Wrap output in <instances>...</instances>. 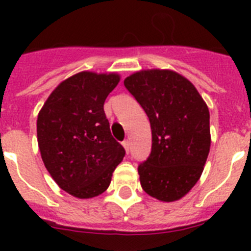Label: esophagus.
<instances>
[{
    "mask_svg": "<svg viewBox=\"0 0 251 251\" xmlns=\"http://www.w3.org/2000/svg\"><path fill=\"white\" fill-rule=\"evenodd\" d=\"M122 146H123L124 150L127 151V152H128V151H129V142H128V141H123V142H122Z\"/></svg>",
    "mask_w": 251,
    "mask_h": 251,
    "instance_id": "1",
    "label": "esophagus"
}]
</instances>
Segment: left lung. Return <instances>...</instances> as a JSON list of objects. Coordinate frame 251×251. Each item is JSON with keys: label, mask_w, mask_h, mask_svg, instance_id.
Here are the masks:
<instances>
[{"label": "left lung", "mask_w": 251, "mask_h": 251, "mask_svg": "<svg viewBox=\"0 0 251 251\" xmlns=\"http://www.w3.org/2000/svg\"><path fill=\"white\" fill-rule=\"evenodd\" d=\"M124 86L152 129V151L138 167L142 188L163 202L182 199L200 179L211 146L205 100L191 81L167 69L134 73Z\"/></svg>", "instance_id": "obj_1"}]
</instances>
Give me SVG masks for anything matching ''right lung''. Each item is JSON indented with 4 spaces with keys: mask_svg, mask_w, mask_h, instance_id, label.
I'll return each mask as SVG.
<instances>
[{
    "mask_svg": "<svg viewBox=\"0 0 251 251\" xmlns=\"http://www.w3.org/2000/svg\"><path fill=\"white\" fill-rule=\"evenodd\" d=\"M119 80L117 73H77L52 90L37 115L44 165L59 187L77 199L103 194L126 154L104 113Z\"/></svg>",
    "mask_w": 251,
    "mask_h": 251,
    "instance_id": "obj_1",
    "label": "right lung"
}]
</instances>
